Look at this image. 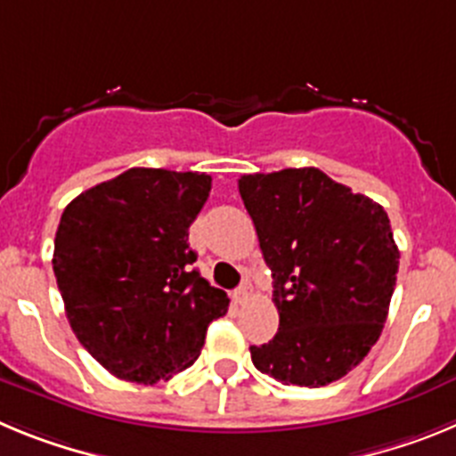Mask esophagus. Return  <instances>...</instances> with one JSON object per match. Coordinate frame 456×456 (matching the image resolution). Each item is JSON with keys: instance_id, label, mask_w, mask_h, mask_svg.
Instances as JSON below:
<instances>
[{"instance_id": "esophagus-1", "label": "esophagus", "mask_w": 456, "mask_h": 456, "mask_svg": "<svg viewBox=\"0 0 456 456\" xmlns=\"http://www.w3.org/2000/svg\"><path fill=\"white\" fill-rule=\"evenodd\" d=\"M248 294H251V285L248 283H241L240 288L232 292V299H235V304H244V301L248 299Z\"/></svg>"}]
</instances>
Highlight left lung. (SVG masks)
Here are the masks:
<instances>
[{
    "label": "left lung",
    "mask_w": 456,
    "mask_h": 456,
    "mask_svg": "<svg viewBox=\"0 0 456 456\" xmlns=\"http://www.w3.org/2000/svg\"><path fill=\"white\" fill-rule=\"evenodd\" d=\"M240 193L278 308V333L253 345V365L305 388L338 381L388 317L400 251L386 209L315 167L241 175Z\"/></svg>",
    "instance_id": "obj_1"
}]
</instances>
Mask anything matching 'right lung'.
<instances>
[{
    "instance_id": "right-lung-1",
    "label": "right lung",
    "mask_w": 456,
    "mask_h": 456,
    "mask_svg": "<svg viewBox=\"0 0 456 456\" xmlns=\"http://www.w3.org/2000/svg\"><path fill=\"white\" fill-rule=\"evenodd\" d=\"M209 189L205 173L130 168L63 209L56 285L77 340L114 377L148 386L183 372L228 313L187 244Z\"/></svg>"
}]
</instances>
